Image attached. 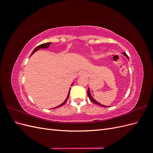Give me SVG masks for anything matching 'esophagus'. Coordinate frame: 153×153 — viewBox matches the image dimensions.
<instances>
[{"mask_svg":"<svg viewBox=\"0 0 153 153\" xmlns=\"http://www.w3.org/2000/svg\"><path fill=\"white\" fill-rule=\"evenodd\" d=\"M78 75L80 76H87V73L84 71H81L78 74Z\"/></svg>","mask_w":153,"mask_h":153,"instance_id":"obj_1","label":"esophagus"}]
</instances>
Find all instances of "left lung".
<instances>
[{
    "label": "left lung",
    "mask_w": 153,
    "mask_h": 153,
    "mask_svg": "<svg viewBox=\"0 0 153 153\" xmlns=\"http://www.w3.org/2000/svg\"><path fill=\"white\" fill-rule=\"evenodd\" d=\"M123 54L124 55V56H126L128 59H129V58H128V55L126 53V52H124V53H123ZM87 95H88V97H89V98L90 99V100L91 101H92V102L93 103H94L95 104H97V105H100V106H103V107H108V106H105V105H101V104H100V103H98V101H96L93 98H92V96H91V92H90V89H89H89H88V91H87Z\"/></svg>",
    "instance_id": "obj_1"
}]
</instances>
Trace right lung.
<instances>
[{"label":"right lung","mask_w":153,"mask_h":153,"mask_svg":"<svg viewBox=\"0 0 153 153\" xmlns=\"http://www.w3.org/2000/svg\"><path fill=\"white\" fill-rule=\"evenodd\" d=\"M52 44V43H43V44H42V45H39V46H38V47H37L34 50H33V52H32V53H31V55H30V56L31 55H32V54H34V52H36V51H38V50H39L40 48H48L49 47V46ZM73 84H73H71V85ZM71 89V88H70ZM70 89H69V92H68V96H67V98H66V99L65 100V101H64V102L62 103V104H61L60 105H59V106H56V107H55V108H57V107H61V106H62V105H64V104L66 103V102L67 101V100H68V97H69V92H70Z\"/></svg>","instance_id":"obj_1"}]
</instances>
